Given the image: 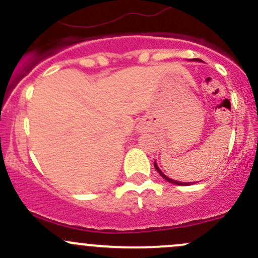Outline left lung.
<instances>
[{
    "label": "left lung",
    "instance_id": "obj_1",
    "mask_svg": "<svg viewBox=\"0 0 258 258\" xmlns=\"http://www.w3.org/2000/svg\"><path fill=\"white\" fill-rule=\"evenodd\" d=\"M197 61H199V59H197ZM155 168H156V170H157V172H158V173H160V175H161V176H162V177L166 179V181L171 182V183H175V184H179V186H184V184H191V183H187V182H184V183H183V182L173 181V179L168 178V177H167V176H165V175H163V173H162V172H161V170H160V168H158V167H157V165H156V162H155Z\"/></svg>",
    "mask_w": 258,
    "mask_h": 258
}]
</instances>
